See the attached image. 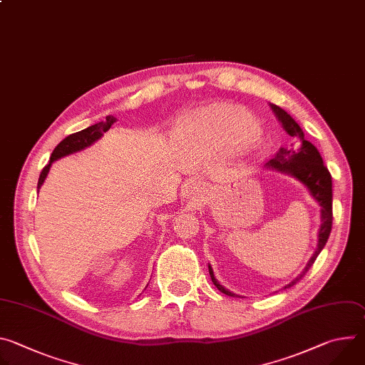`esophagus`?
<instances>
[{"label":"esophagus","mask_w":365,"mask_h":365,"mask_svg":"<svg viewBox=\"0 0 365 365\" xmlns=\"http://www.w3.org/2000/svg\"><path fill=\"white\" fill-rule=\"evenodd\" d=\"M192 186H193V189H195V186H196V183H193V185H192Z\"/></svg>","instance_id":"esophagus-1"}]
</instances>
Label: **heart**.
<instances>
[{
  "mask_svg": "<svg viewBox=\"0 0 365 365\" xmlns=\"http://www.w3.org/2000/svg\"><path fill=\"white\" fill-rule=\"evenodd\" d=\"M185 130L197 140L217 141L227 147H244L258 135L252 117L242 108L221 106L187 121Z\"/></svg>",
  "mask_w": 365,
  "mask_h": 365,
  "instance_id": "b5f03b06",
  "label": "heart"
}]
</instances>
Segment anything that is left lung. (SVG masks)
<instances>
[{
    "instance_id": "1",
    "label": "left lung",
    "mask_w": 365,
    "mask_h": 365,
    "mask_svg": "<svg viewBox=\"0 0 365 365\" xmlns=\"http://www.w3.org/2000/svg\"><path fill=\"white\" fill-rule=\"evenodd\" d=\"M270 108L274 113L282 128L286 131V134H289L294 140V144H292L290 148H280V151L274 155V159L269 162V166L276 168L277 170L289 173L296 179H299L304 186H307L310 195L314 196L322 206V217H321L322 225L319 230L318 248L314 257L309 259V263L302 272V274H299L292 283L286 286V287H292L299 280H302V277L309 272V269L314 266L317 257L319 255V252L322 251V248L325 247L329 238V234L332 230V218H334L332 217V178L328 168L324 165V160L321 158L318 148L304 138V133L299 127V124L284 110L274 106V103H270ZM210 274H211L212 283L217 286L220 292L228 296H235L234 293L224 289L217 282L211 266H210Z\"/></svg>"
}]
</instances>
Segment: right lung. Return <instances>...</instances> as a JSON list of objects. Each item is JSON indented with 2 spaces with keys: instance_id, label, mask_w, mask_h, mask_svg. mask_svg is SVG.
<instances>
[{
  "instance_id": "1",
  "label": "right lung",
  "mask_w": 365,
  "mask_h": 365,
  "mask_svg": "<svg viewBox=\"0 0 365 365\" xmlns=\"http://www.w3.org/2000/svg\"><path fill=\"white\" fill-rule=\"evenodd\" d=\"M117 121L115 117L113 115H108L106 117V121L102 123H98L95 125H91L82 131H78V133H73L71 135H68L66 138H63L58 145L56 148L53 150V153H51L50 155V162L48 165H46L40 173V178H38V183H37V189L43 185L47 173H48V169H50V165L53 163L55 160L63 158V155H68L71 153H75V151H79L88 145H91L93 141H96L103 133H107L111 125Z\"/></svg>"
}]
</instances>
